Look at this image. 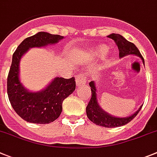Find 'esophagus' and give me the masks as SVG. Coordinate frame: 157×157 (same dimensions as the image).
I'll return each instance as SVG.
<instances>
[{"label":"esophagus","mask_w":157,"mask_h":157,"mask_svg":"<svg viewBox=\"0 0 157 157\" xmlns=\"http://www.w3.org/2000/svg\"><path fill=\"white\" fill-rule=\"evenodd\" d=\"M86 77L84 75H78L76 76L75 81H76V85L77 86H80L82 84H86Z\"/></svg>","instance_id":"esophagus-1"}]
</instances>
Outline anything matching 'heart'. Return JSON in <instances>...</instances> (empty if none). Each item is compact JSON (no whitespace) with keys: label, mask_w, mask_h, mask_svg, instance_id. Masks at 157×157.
<instances>
[{"label":"heart","mask_w":157,"mask_h":157,"mask_svg":"<svg viewBox=\"0 0 157 157\" xmlns=\"http://www.w3.org/2000/svg\"><path fill=\"white\" fill-rule=\"evenodd\" d=\"M107 52H108V48H107V46L100 45L98 47H96V48H94L92 54L95 57H103L107 54Z\"/></svg>","instance_id":"obj_1"}]
</instances>
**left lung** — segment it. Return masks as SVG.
I'll list each match as a JSON object with an SVG mask.
<instances>
[{
  "label": "left lung",
  "mask_w": 157,
  "mask_h": 157,
  "mask_svg": "<svg viewBox=\"0 0 157 157\" xmlns=\"http://www.w3.org/2000/svg\"><path fill=\"white\" fill-rule=\"evenodd\" d=\"M108 38L112 39V40L116 43L119 50V57L121 58L125 57V56L133 55L138 56L142 59L143 64L145 65L144 59L141 55L139 49L136 47L134 44L128 41L126 39L124 38L121 35L116 33H112L110 35L107 36ZM90 86L91 87L92 92V97L90 99V101L89 102L87 107H86V114L88 118L93 123L96 124L97 125L103 126L105 128H116L123 126L133 118H135L139 110L142 109V106L139 108V110H136L134 113L125 117H117L112 116L110 113L106 112L101 108V107L99 104L98 99H97V94H96V83L94 81L90 82Z\"/></svg>",
  "instance_id": "obj_1"
}]
</instances>
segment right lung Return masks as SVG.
<instances>
[{"label": "right lung", "instance_id": "add662e5", "mask_svg": "<svg viewBox=\"0 0 157 157\" xmlns=\"http://www.w3.org/2000/svg\"><path fill=\"white\" fill-rule=\"evenodd\" d=\"M64 36L40 32L25 39L13 54L8 76L7 90L11 107L25 121L34 124H49L57 119L62 111V103L75 90L74 77L54 78L44 90L30 92L23 86L19 78L20 60L33 47L54 45Z\"/></svg>", "mask_w": 157, "mask_h": 157}]
</instances>
